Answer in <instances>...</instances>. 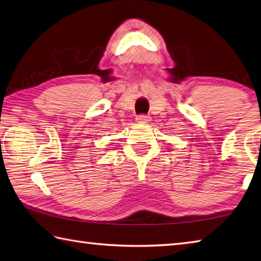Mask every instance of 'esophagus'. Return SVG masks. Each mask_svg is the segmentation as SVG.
<instances>
[{
	"instance_id": "34e87169",
	"label": "esophagus",
	"mask_w": 261,
	"mask_h": 261,
	"mask_svg": "<svg viewBox=\"0 0 261 261\" xmlns=\"http://www.w3.org/2000/svg\"><path fill=\"white\" fill-rule=\"evenodd\" d=\"M149 121L150 117L147 115H139L136 117V122L139 123V124H147V123H149Z\"/></svg>"
}]
</instances>
